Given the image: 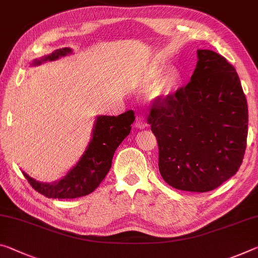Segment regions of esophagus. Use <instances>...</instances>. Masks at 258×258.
I'll return each instance as SVG.
<instances>
[{
	"label": "esophagus",
	"instance_id": "34e87169",
	"mask_svg": "<svg viewBox=\"0 0 258 258\" xmlns=\"http://www.w3.org/2000/svg\"><path fill=\"white\" fill-rule=\"evenodd\" d=\"M147 126V122L145 120V118L142 116H137L136 118V127L137 128H145Z\"/></svg>",
	"mask_w": 258,
	"mask_h": 258
}]
</instances>
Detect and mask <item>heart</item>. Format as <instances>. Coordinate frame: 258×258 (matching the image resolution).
<instances>
[{
    "instance_id": "b5f03b06",
    "label": "heart",
    "mask_w": 258,
    "mask_h": 258,
    "mask_svg": "<svg viewBox=\"0 0 258 258\" xmlns=\"http://www.w3.org/2000/svg\"><path fill=\"white\" fill-rule=\"evenodd\" d=\"M162 72L163 69L159 67H154L149 71L148 79L150 83L157 81L150 89V95L151 97H154V99H156V97H166L167 95H170V94L174 91L179 83L180 75H179V71L177 69H171V70L167 71L164 76L159 78V77L161 76Z\"/></svg>"
}]
</instances>
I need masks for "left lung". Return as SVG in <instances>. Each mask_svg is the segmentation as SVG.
Here are the masks:
<instances>
[{
  "mask_svg": "<svg viewBox=\"0 0 258 258\" xmlns=\"http://www.w3.org/2000/svg\"><path fill=\"white\" fill-rule=\"evenodd\" d=\"M190 81L154 100L148 124L158 144L162 178L204 193L238 172L248 136V105L238 73L217 52L200 49Z\"/></svg>",
  "mask_w": 258,
  "mask_h": 258,
  "instance_id": "left-lung-1",
  "label": "left lung"
}]
</instances>
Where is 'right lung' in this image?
Segmentation results:
<instances>
[{"label":"right lung","mask_w":258,"mask_h":258,"mask_svg":"<svg viewBox=\"0 0 258 258\" xmlns=\"http://www.w3.org/2000/svg\"><path fill=\"white\" fill-rule=\"evenodd\" d=\"M72 52L70 48L57 49L50 55L35 59L34 65L44 60H55ZM136 119L128 110L119 116H99L96 118L92 140L76 166L67 175L54 183L39 182L24 173L30 185L48 199H77L91 194L99 187L111 167L112 157L118 146L128 136L131 125Z\"/></svg>","instance_id":"right-lung-1"}]
</instances>
